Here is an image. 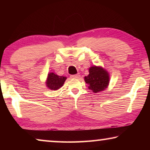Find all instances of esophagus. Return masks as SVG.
Returning a JSON list of instances; mask_svg holds the SVG:
<instances>
[{
  "mask_svg": "<svg viewBox=\"0 0 150 150\" xmlns=\"http://www.w3.org/2000/svg\"><path fill=\"white\" fill-rule=\"evenodd\" d=\"M79 77H80V75L79 74H76V75H71V78H79Z\"/></svg>",
  "mask_w": 150,
  "mask_h": 150,
  "instance_id": "esophagus-1",
  "label": "esophagus"
}]
</instances>
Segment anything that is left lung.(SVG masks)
<instances>
[{
    "label": "left lung",
    "mask_w": 150,
    "mask_h": 150,
    "mask_svg": "<svg viewBox=\"0 0 150 150\" xmlns=\"http://www.w3.org/2000/svg\"><path fill=\"white\" fill-rule=\"evenodd\" d=\"M85 81L93 92H100L107 87L109 83L108 73L102 67L94 66L89 68V74L85 77Z\"/></svg>",
    "instance_id": "left-lung-1"
}]
</instances>
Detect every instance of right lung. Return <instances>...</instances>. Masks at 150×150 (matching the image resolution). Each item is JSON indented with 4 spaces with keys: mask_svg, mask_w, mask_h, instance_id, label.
<instances>
[{
    "mask_svg": "<svg viewBox=\"0 0 150 150\" xmlns=\"http://www.w3.org/2000/svg\"><path fill=\"white\" fill-rule=\"evenodd\" d=\"M65 77L63 76H58L54 73H50L48 74L47 79V87L52 90L56 91L58 88H61L64 84L66 80Z\"/></svg>",
    "mask_w": 150,
    "mask_h": 150,
    "instance_id": "right-lung-1",
    "label": "right lung"
}]
</instances>
